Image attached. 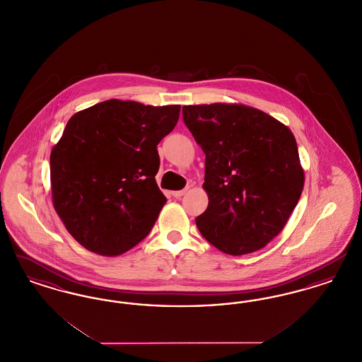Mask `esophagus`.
<instances>
[{
  "mask_svg": "<svg viewBox=\"0 0 362 362\" xmlns=\"http://www.w3.org/2000/svg\"><path fill=\"white\" fill-rule=\"evenodd\" d=\"M186 192H187V189H179V191H173V195L175 198H180V197H183Z\"/></svg>",
  "mask_w": 362,
  "mask_h": 362,
  "instance_id": "esophagus-1",
  "label": "esophagus"
}]
</instances>
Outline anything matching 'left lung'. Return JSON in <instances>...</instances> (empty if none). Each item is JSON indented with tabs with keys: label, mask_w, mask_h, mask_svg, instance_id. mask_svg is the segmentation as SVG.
<instances>
[{
	"label": "left lung",
	"mask_w": 362,
	"mask_h": 362,
	"mask_svg": "<svg viewBox=\"0 0 362 362\" xmlns=\"http://www.w3.org/2000/svg\"><path fill=\"white\" fill-rule=\"evenodd\" d=\"M183 121L205 158L207 209L195 223L228 255L263 248L288 223L304 187L292 132L243 104L183 105Z\"/></svg>",
	"instance_id": "obj_1"
}]
</instances>
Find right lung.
<instances>
[{
  "label": "right lung",
  "mask_w": 362,
  "mask_h": 362,
  "mask_svg": "<svg viewBox=\"0 0 362 362\" xmlns=\"http://www.w3.org/2000/svg\"><path fill=\"white\" fill-rule=\"evenodd\" d=\"M179 112L111 99L66 123L50 155L52 204L86 250L117 257L148 236L167 202L156 183L157 145Z\"/></svg>",
  "instance_id": "right-lung-1"
}]
</instances>
